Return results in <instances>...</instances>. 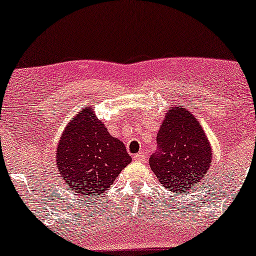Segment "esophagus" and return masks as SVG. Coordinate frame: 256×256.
Listing matches in <instances>:
<instances>
[{"instance_id":"34e87169","label":"esophagus","mask_w":256,"mask_h":256,"mask_svg":"<svg viewBox=\"0 0 256 256\" xmlns=\"http://www.w3.org/2000/svg\"><path fill=\"white\" fill-rule=\"evenodd\" d=\"M134 160L137 162H146V158L143 152H140V154H136V155L134 156Z\"/></svg>"}]
</instances>
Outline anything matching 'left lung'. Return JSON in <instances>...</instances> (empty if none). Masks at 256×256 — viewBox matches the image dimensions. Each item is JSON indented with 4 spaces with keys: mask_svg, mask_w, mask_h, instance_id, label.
<instances>
[{
    "mask_svg": "<svg viewBox=\"0 0 256 256\" xmlns=\"http://www.w3.org/2000/svg\"><path fill=\"white\" fill-rule=\"evenodd\" d=\"M158 152L150 168L164 188L186 192L199 184L212 162L211 144L202 125L184 106L170 107L158 134Z\"/></svg>",
    "mask_w": 256,
    "mask_h": 256,
    "instance_id": "left-lung-1",
    "label": "left lung"
}]
</instances>
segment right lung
<instances>
[{
    "instance_id": "1",
    "label": "right lung",
    "mask_w": 256,
    "mask_h": 256,
    "mask_svg": "<svg viewBox=\"0 0 256 256\" xmlns=\"http://www.w3.org/2000/svg\"><path fill=\"white\" fill-rule=\"evenodd\" d=\"M58 173L80 196H102L132 161L122 140L112 137L92 107L68 122L57 146Z\"/></svg>"
}]
</instances>
